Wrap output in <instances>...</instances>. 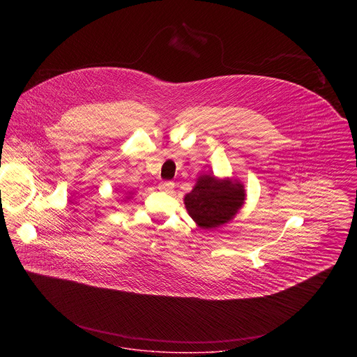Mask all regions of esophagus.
Here are the masks:
<instances>
[{
  "instance_id": "1",
  "label": "esophagus",
  "mask_w": 357,
  "mask_h": 357,
  "mask_svg": "<svg viewBox=\"0 0 357 357\" xmlns=\"http://www.w3.org/2000/svg\"><path fill=\"white\" fill-rule=\"evenodd\" d=\"M173 188H174V184L172 181H163L158 185V190L162 192H166V194H170L173 191Z\"/></svg>"
}]
</instances>
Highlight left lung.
<instances>
[{
  "mask_svg": "<svg viewBox=\"0 0 357 357\" xmlns=\"http://www.w3.org/2000/svg\"><path fill=\"white\" fill-rule=\"evenodd\" d=\"M245 201L246 190L239 180L218 178L213 174L199 176L192 191L184 197L190 217L202 229L218 228L229 222Z\"/></svg>",
  "mask_w": 357,
  "mask_h": 357,
  "instance_id": "8db88e82",
  "label": "left lung"
}]
</instances>
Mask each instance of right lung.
<instances>
[{"label":"right lung","instance_id":"1","mask_svg":"<svg viewBox=\"0 0 357 357\" xmlns=\"http://www.w3.org/2000/svg\"><path fill=\"white\" fill-rule=\"evenodd\" d=\"M133 195H135V192H133V191H129V192L126 194V197H125V201H126V199H130Z\"/></svg>","mask_w":357,"mask_h":357}]
</instances>
